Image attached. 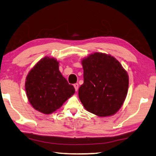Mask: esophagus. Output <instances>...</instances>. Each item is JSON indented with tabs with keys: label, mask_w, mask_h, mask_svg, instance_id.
<instances>
[{
	"label": "esophagus",
	"mask_w": 156,
	"mask_h": 156,
	"mask_svg": "<svg viewBox=\"0 0 156 156\" xmlns=\"http://www.w3.org/2000/svg\"><path fill=\"white\" fill-rule=\"evenodd\" d=\"M74 88H75L76 91H77L78 89V83L74 84Z\"/></svg>",
	"instance_id": "esophagus-1"
}]
</instances>
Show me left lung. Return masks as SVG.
<instances>
[{
    "instance_id": "left-lung-1",
    "label": "left lung",
    "mask_w": 156,
    "mask_h": 156,
    "mask_svg": "<svg viewBox=\"0 0 156 156\" xmlns=\"http://www.w3.org/2000/svg\"><path fill=\"white\" fill-rule=\"evenodd\" d=\"M84 83L78 96L88 112L100 117L115 114L128 93L129 76L110 55L94 53L82 61Z\"/></svg>"
}]
</instances>
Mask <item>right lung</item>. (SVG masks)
<instances>
[{"instance_id":"right-lung-1","label":"right lung","mask_w":156,"mask_h":156,"mask_svg":"<svg viewBox=\"0 0 156 156\" xmlns=\"http://www.w3.org/2000/svg\"><path fill=\"white\" fill-rule=\"evenodd\" d=\"M27 99L36 110L49 114L62 106L75 93L59 70V62L48 57L42 58L27 74L26 83Z\"/></svg>"}]
</instances>
